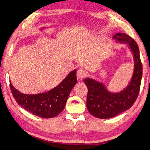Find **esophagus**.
Segmentation results:
<instances>
[{"mask_svg": "<svg viewBox=\"0 0 150 150\" xmlns=\"http://www.w3.org/2000/svg\"><path fill=\"white\" fill-rule=\"evenodd\" d=\"M87 75H88V74H87L86 70L83 69L82 68H80L77 71V73H76V78L79 81H81L83 78L87 76Z\"/></svg>", "mask_w": 150, "mask_h": 150, "instance_id": "obj_1", "label": "esophagus"}]
</instances>
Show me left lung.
I'll return each mask as SVG.
<instances>
[{
    "label": "left lung",
    "mask_w": 150,
    "mask_h": 150,
    "mask_svg": "<svg viewBox=\"0 0 150 150\" xmlns=\"http://www.w3.org/2000/svg\"><path fill=\"white\" fill-rule=\"evenodd\" d=\"M113 38L117 42L128 44L134 56V73L126 88L115 93L108 91L103 83L95 79L86 78L83 80L88 89L87 108L90 114L100 119L114 117L133 105L139 95L142 76V65L135 41L130 36L121 33L114 34Z\"/></svg>",
    "instance_id": "1"
}]
</instances>
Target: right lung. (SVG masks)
I'll use <instances>...</instances> for the list:
<instances>
[{"mask_svg": "<svg viewBox=\"0 0 150 150\" xmlns=\"http://www.w3.org/2000/svg\"><path fill=\"white\" fill-rule=\"evenodd\" d=\"M76 73V69L70 71L57 86L46 93L23 94L14 88L11 81L10 89L16 102L24 109L43 118L54 117L64 109L69 93L77 81Z\"/></svg>", "mask_w": 150, "mask_h": 150, "instance_id": "obj_1", "label": "right lung"}]
</instances>
